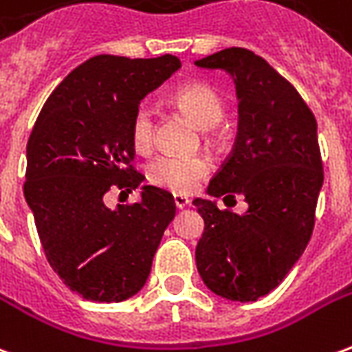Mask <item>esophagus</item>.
Instances as JSON below:
<instances>
[{
  "label": "esophagus",
  "instance_id": "34e87169",
  "mask_svg": "<svg viewBox=\"0 0 352 352\" xmlns=\"http://www.w3.org/2000/svg\"><path fill=\"white\" fill-rule=\"evenodd\" d=\"M173 204H175L177 209H184V207L190 204V199L186 198V196H183V194H175V196H173Z\"/></svg>",
  "mask_w": 352,
  "mask_h": 352
}]
</instances>
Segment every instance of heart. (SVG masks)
<instances>
[{
    "mask_svg": "<svg viewBox=\"0 0 352 352\" xmlns=\"http://www.w3.org/2000/svg\"><path fill=\"white\" fill-rule=\"evenodd\" d=\"M173 103L201 130H211L224 116L221 94L207 85H186L173 96ZM131 143L139 151H146L154 141V115L146 105L135 111L131 118ZM209 173V162L204 156L160 154L146 166L148 183L162 190L186 194Z\"/></svg>",
    "mask_w": 352,
    "mask_h": 352,
    "instance_id": "obj_1",
    "label": "heart"
}]
</instances>
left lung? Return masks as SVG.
<instances>
[{"instance_id":"8db88e82","label":"left lung","mask_w":352,"mask_h":352,"mask_svg":"<svg viewBox=\"0 0 352 352\" xmlns=\"http://www.w3.org/2000/svg\"><path fill=\"white\" fill-rule=\"evenodd\" d=\"M194 64L228 73L239 100L236 145L207 194H241L249 206L237 214L214 199L192 201L206 224L196 265L217 296L256 302L287 277L313 234L324 179L317 120L296 88L251 50L232 47Z\"/></svg>"}]
</instances>
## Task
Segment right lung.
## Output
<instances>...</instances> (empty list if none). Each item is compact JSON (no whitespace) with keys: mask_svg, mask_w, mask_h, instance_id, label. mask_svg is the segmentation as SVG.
Returning <instances> with one entry per match:
<instances>
[{"mask_svg":"<svg viewBox=\"0 0 352 352\" xmlns=\"http://www.w3.org/2000/svg\"><path fill=\"white\" fill-rule=\"evenodd\" d=\"M181 67L179 58L100 54L50 94L26 146L24 198L52 270L92 302H124L145 287L164 230L169 192L143 184L133 206H105L113 186L131 192V118L146 94Z\"/></svg>","mask_w":352,"mask_h":352,"instance_id":"obj_1","label":"right lung"}]
</instances>
